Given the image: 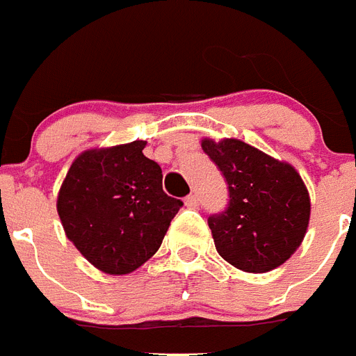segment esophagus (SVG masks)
<instances>
[{
  "instance_id": "1",
  "label": "esophagus",
  "mask_w": 356,
  "mask_h": 356,
  "mask_svg": "<svg viewBox=\"0 0 356 356\" xmlns=\"http://www.w3.org/2000/svg\"><path fill=\"white\" fill-rule=\"evenodd\" d=\"M186 206L191 207V209H195V207H198V196L196 195H189L186 198Z\"/></svg>"
}]
</instances>
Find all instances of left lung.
Instances as JSON below:
<instances>
[{"label":"left lung","mask_w":356,"mask_h":356,"mask_svg":"<svg viewBox=\"0 0 356 356\" xmlns=\"http://www.w3.org/2000/svg\"><path fill=\"white\" fill-rule=\"evenodd\" d=\"M202 150L222 170L229 189L226 211L207 220L218 255L250 274L289 261L311 218V196L300 172L235 138H204Z\"/></svg>","instance_id":"obj_1"}]
</instances>
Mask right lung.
Listing matches in <instances>:
<instances>
[{
  "instance_id": "1",
  "label": "right lung",
  "mask_w": 356,
  "mask_h": 356,
  "mask_svg": "<svg viewBox=\"0 0 356 356\" xmlns=\"http://www.w3.org/2000/svg\"><path fill=\"white\" fill-rule=\"evenodd\" d=\"M145 145L84 150L58 191L65 237L104 274H130L147 263L181 207L163 193L161 167L143 154Z\"/></svg>"
}]
</instances>
